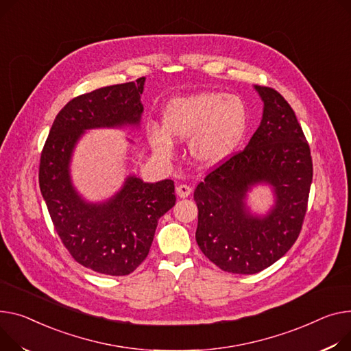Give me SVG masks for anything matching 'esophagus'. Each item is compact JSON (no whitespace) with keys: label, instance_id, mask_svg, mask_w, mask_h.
<instances>
[{"label":"esophagus","instance_id":"obj_1","mask_svg":"<svg viewBox=\"0 0 351 351\" xmlns=\"http://www.w3.org/2000/svg\"><path fill=\"white\" fill-rule=\"evenodd\" d=\"M191 193H192V188H191V186H188V184H179L178 188H176V195L179 197H182V199L188 197Z\"/></svg>","mask_w":351,"mask_h":351}]
</instances>
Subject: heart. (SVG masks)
I'll use <instances>...</instances> for the list:
<instances>
[{
  "instance_id": "1",
  "label": "heart",
  "mask_w": 351,
  "mask_h": 351,
  "mask_svg": "<svg viewBox=\"0 0 351 351\" xmlns=\"http://www.w3.org/2000/svg\"><path fill=\"white\" fill-rule=\"evenodd\" d=\"M248 111L237 96L204 91L171 100L162 127L151 124L148 141L160 156H172L173 139L189 140V154L202 167H213L237 149L245 135Z\"/></svg>"
}]
</instances>
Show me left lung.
Listing matches in <instances>:
<instances>
[{"label":"left lung","instance_id":"left-lung-1","mask_svg":"<svg viewBox=\"0 0 351 351\" xmlns=\"http://www.w3.org/2000/svg\"><path fill=\"white\" fill-rule=\"evenodd\" d=\"M254 88L264 103L260 127L193 195L199 248L220 269L244 275L268 268L293 245L313 176L309 145L288 101L274 88ZM258 185H268L274 196L265 215L252 213L246 203Z\"/></svg>","mask_w":351,"mask_h":351}]
</instances>
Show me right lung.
<instances>
[{"label":"right lung","mask_w":351,"mask_h":351,"mask_svg":"<svg viewBox=\"0 0 351 351\" xmlns=\"http://www.w3.org/2000/svg\"><path fill=\"white\" fill-rule=\"evenodd\" d=\"M144 84L145 77H139L70 100L56 115L40 155L39 188L56 232L79 264L104 275H128L147 258L158 220L175 206V184L130 173L111 197L90 202L75 188L70 163L86 131L139 128Z\"/></svg>","instance_id":"right-lung-1"}]
</instances>
